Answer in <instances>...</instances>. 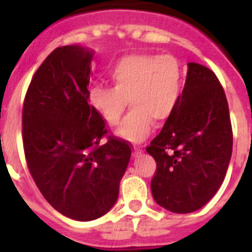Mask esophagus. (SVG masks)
I'll list each match as a JSON object with an SVG mask.
<instances>
[{
  "label": "esophagus",
  "mask_w": 252,
  "mask_h": 252,
  "mask_svg": "<svg viewBox=\"0 0 252 252\" xmlns=\"http://www.w3.org/2000/svg\"><path fill=\"white\" fill-rule=\"evenodd\" d=\"M141 154H142V150L140 148H135V149H133V158L140 157Z\"/></svg>",
  "instance_id": "obj_1"
}]
</instances>
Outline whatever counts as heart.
I'll return each instance as SVG.
<instances>
[{"label":"heart","mask_w":252,"mask_h":252,"mask_svg":"<svg viewBox=\"0 0 252 252\" xmlns=\"http://www.w3.org/2000/svg\"><path fill=\"white\" fill-rule=\"evenodd\" d=\"M113 87L95 86L90 101L102 119L116 126L127 99L131 111L117 135L131 142H142L155 124H164L174 113L184 87V69L174 55L131 54L121 58L111 70Z\"/></svg>","instance_id":"obj_1"}]
</instances>
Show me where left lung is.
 Instances as JSON below:
<instances>
[{
    "mask_svg": "<svg viewBox=\"0 0 252 252\" xmlns=\"http://www.w3.org/2000/svg\"><path fill=\"white\" fill-rule=\"evenodd\" d=\"M146 151L157 161L151 193L159 206L190 213L216 194L232 155V126L224 91L211 69L188 64L179 103Z\"/></svg>",
    "mask_w": 252,
    "mask_h": 252,
    "instance_id": "1",
    "label": "left lung"
}]
</instances>
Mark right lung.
I'll use <instances>...</instances> for the list:
<instances>
[{
  "mask_svg": "<svg viewBox=\"0 0 252 252\" xmlns=\"http://www.w3.org/2000/svg\"><path fill=\"white\" fill-rule=\"evenodd\" d=\"M92 58V50L78 45L51 51L31 79L22 107L31 177L51 207L77 221H92L112 208L131 158V146L110 135L88 104Z\"/></svg>",
  "mask_w": 252,
  "mask_h": 252,
  "instance_id": "1",
  "label": "right lung"
}]
</instances>
